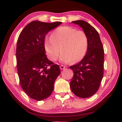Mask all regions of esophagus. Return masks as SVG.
<instances>
[{
	"label": "esophagus",
	"mask_w": 122,
	"mask_h": 122,
	"mask_svg": "<svg viewBox=\"0 0 122 122\" xmlns=\"http://www.w3.org/2000/svg\"><path fill=\"white\" fill-rule=\"evenodd\" d=\"M60 69H61V70L64 69L66 68V66H63V65H61L60 66Z\"/></svg>",
	"instance_id": "1"
}]
</instances>
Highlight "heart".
<instances>
[{
    "label": "heart",
    "instance_id": "1",
    "mask_svg": "<svg viewBox=\"0 0 122 122\" xmlns=\"http://www.w3.org/2000/svg\"><path fill=\"white\" fill-rule=\"evenodd\" d=\"M45 48L49 59L56 61L60 51V60L65 63L76 62L85 56L88 39L85 33L70 26H62L52 32L51 36L45 39ZM61 49H60V48Z\"/></svg>",
    "mask_w": 122,
    "mask_h": 122
}]
</instances>
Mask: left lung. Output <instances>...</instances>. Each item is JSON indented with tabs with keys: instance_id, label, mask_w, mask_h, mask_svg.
<instances>
[{
	"instance_id": "left-lung-1",
	"label": "left lung",
	"mask_w": 122,
	"mask_h": 122,
	"mask_svg": "<svg viewBox=\"0 0 122 122\" xmlns=\"http://www.w3.org/2000/svg\"><path fill=\"white\" fill-rule=\"evenodd\" d=\"M83 29L88 39V47L83 59L77 65L70 66L74 76L70 83L72 92L79 97L94 95L100 86L104 74V49L98 33L84 20L72 21Z\"/></svg>"
}]
</instances>
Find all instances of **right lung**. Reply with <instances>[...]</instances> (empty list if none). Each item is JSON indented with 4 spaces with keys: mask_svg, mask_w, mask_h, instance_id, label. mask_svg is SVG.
Instances as JSON below:
<instances>
[{
    "mask_svg": "<svg viewBox=\"0 0 122 122\" xmlns=\"http://www.w3.org/2000/svg\"><path fill=\"white\" fill-rule=\"evenodd\" d=\"M61 24L32 21L22 30L18 39L16 67L20 86L36 101L51 95L55 81L61 73L59 65L47 58L44 42L46 35Z\"/></svg>",
    "mask_w": 122,
    "mask_h": 122,
    "instance_id": "1",
    "label": "right lung"
}]
</instances>
